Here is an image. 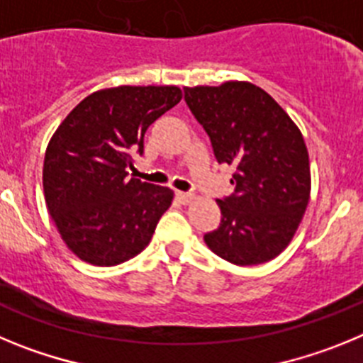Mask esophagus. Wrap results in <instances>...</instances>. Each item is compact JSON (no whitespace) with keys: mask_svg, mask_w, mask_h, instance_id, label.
I'll list each match as a JSON object with an SVG mask.
<instances>
[{"mask_svg":"<svg viewBox=\"0 0 363 363\" xmlns=\"http://www.w3.org/2000/svg\"><path fill=\"white\" fill-rule=\"evenodd\" d=\"M176 198H178L179 201L184 205H189L192 200H194V194H191V192H182V191H176Z\"/></svg>","mask_w":363,"mask_h":363,"instance_id":"esophagus-1","label":"esophagus"}]
</instances>
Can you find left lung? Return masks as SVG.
Returning <instances> with one entry per match:
<instances>
[{"label": "left lung", "instance_id": "obj_1", "mask_svg": "<svg viewBox=\"0 0 363 363\" xmlns=\"http://www.w3.org/2000/svg\"><path fill=\"white\" fill-rule=\"evenodd\" d=\"M185 101L218 163L234 167V192L218 200L221 223L205 243L234 265L271 262L291 243L309 203V152L300 129L249 82L185 86Z\"/></svg>", "mask_w": 363, "mask_h": 363}]
</instances>
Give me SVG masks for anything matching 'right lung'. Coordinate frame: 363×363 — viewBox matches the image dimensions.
I'll use <instances>...</instances> for the list:
<instances>
[{"instance_id":"add662e5","label":"right lung","mask_w":363,"mask_h":363,"mask_svg":"<svg viewBox=\"0 0 363 363\" xmlns=\"http://www.w3.org/2000/svg\"><path fill=\"white\" fill-rule=\"evenodd\" d=\"M179 86H112L82 99L50 138L45 203L70 251L112 267L149 245L172 203L169 187L127 178L149 125L179 104Z\"/></svg>"}]
</instances>
